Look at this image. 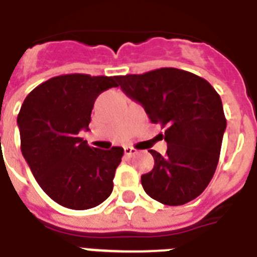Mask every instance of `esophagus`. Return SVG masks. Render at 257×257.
Returning <instances> with one entry per match:
<instances>
[{"mask_svg": "<svg viewBox=\"0 0 257 257\" xmlns=\"http://www.w3.org/2000/svg\"><path fill=\"white\" fill-rule=\"evenodd\" d=\"M124 153L126 157H132V156L137 154V149H135V148H132V147H125Z\"/></svg>", "mask_w": 257, "mask_h": 257, "instance_id": "34e87169", "label": "esophagus"}]
</instances>
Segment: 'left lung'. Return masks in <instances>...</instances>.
Returning a JSON list of instances; mask_svg holds the SVG:
<instances>
[{"label": "left lung", "mask_w": 257, "mask_h": 257, "mask_svg": "<svg viewBox=\"0 0 257 257\" xmlns=\"http://www.w3.org/2000/svg\"><path fill=\"white\" fill-rule=\"evenodd\" d=\"M118 85L139 101L153 124L165 129L166 154L149 150L152 172L141 176L150 198L181 206L201 195L216 170L226 131L220 96L207 80L189 71L165 67L117 76Z\"/></svg>", "instance_id": "8db88e82"}]
</instances>
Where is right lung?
<instances>
[{"instance_id":"add662e5","label":"right lung","mask_w":257,"mask_h":257,"mask_svg":"<svg viewBox=\"0 0 257 257\" xmlns=\"http://www.w3.org/2000/svg\"><path fill=\"white\" fill-rule=\"evenodd\" d=\"M112 87L117 76L60 75L35 87L21 107L22 154L42 190L63 207H96L113 190L124 149H96L79 137L88 131L96 97Z\"/></svg>"}]
</instances>
